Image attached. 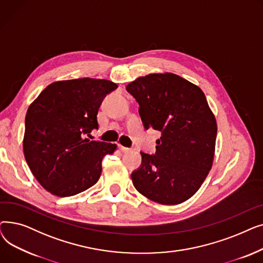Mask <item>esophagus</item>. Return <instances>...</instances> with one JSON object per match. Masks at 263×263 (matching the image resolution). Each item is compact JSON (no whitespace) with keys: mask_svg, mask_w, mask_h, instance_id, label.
Returning <instances> with one entry per match:
<instances>
[{"mask_svg":"<svg viewBox=\"0 0 263 263\" xmlns=\"http://www.w3.org/2000/svg\"><path fill=\"white\" fill-rule=\"evenodd\" d=\"M118 147H119V149L122 151V153H127V151H129L130 149L129 148H127V147H124V146H122V145H118Z\"/></svg>","mask_w":263,"mask_h":263,"instance_id":"obj_1","label":"esophagus"}]
</instances>
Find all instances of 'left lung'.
Masks as SVG:
<instances>
[{
	"label": "left lung",
	"mask_w": 263,
	"mask_h": 263,
	"mask_svg": "<svg viewBox=\"0 0 263 263\" xmlns=\"http://www.w3.org/2000/svg\"><path fill=\"white\" fill-rule=\"evenodd\" d=\"M146 130L161 132L156 155L141 153L131 175L148 199L178 204L199 190L212 167L217 124L203 91L177 74L150 73L129 83Z\"/></svg>",
	"instance_id": "left-lung-1"
}]
</instances>
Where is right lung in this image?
<instances>
[{
	"mask_svg": "<svg viewBox=\"0 0 263 263\" xmlns=\"http://www.w3.org/2000/svg\"><path fill=\"white\" fill-rule=\"evenodd\" d=\"M117 87L100 79L58 81L27 108L24 157L37 181L51 194L73 196L99 180L102 159L114 154L117 145L84 136L98 129L101 102Z\"/></svg>",
	"mask_w": 263,
	"mask_h": 263,
	"instance_id": "obj_1",
	"label": "right lung"
}]
</instances>
